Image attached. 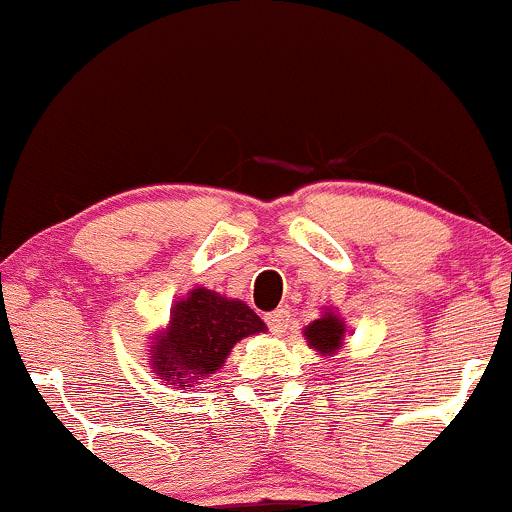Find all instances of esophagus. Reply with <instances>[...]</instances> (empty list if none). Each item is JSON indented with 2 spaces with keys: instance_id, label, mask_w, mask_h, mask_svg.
<instances>
[{
  "instance_id": "34e87169",
  "label": "esophagus",
  "mask_w": 512,
  "mask_h": 512,
  "mask_svg": "<svg viewBox=\"0 0 512 512\" xmlns=\"http://www.w3.org/2000/svg\"><path fill=\"white\" fill-rule=\"evenodd\" d=\"M288 322H290V315L285 307H278V310L268 312L266 315V324L271 327L273 334H283L285 329H288Z\"/></svg>"
}]
</instances>
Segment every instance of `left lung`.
Masks as SVG:
<instances>
[{
    "label": "left lung",
    "instance_id": "8db88e82",
    "mask_svg": "<svg viewBox=\"0 0 512 512\" xmlns=\"http://www.w3.org/2000/svg\"><path fill=\"white\" fill-rule=\"evenodd\" d=\"M302 334H305L307 346H310L312 351H317L324 359H332L337 351L344 349V317L339 315L337 310H332V307H322L320 320L307 324V327L302 329Z\"/></svg>",
    "mask_w": 512,
    "mask_h": 512
}]
</instances>
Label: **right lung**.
<instances>
[{
  "label": "right lung",
  "mask_w": 512,
  "mask_h": 512,
  "mask_svg": "<svg viewBox=\"0 0 512 512\" xmlns=\"http://www.w3.org/2000/svg\"><path fill=\"white\" fill-rule=\"evenodd\" d=\"M266 332L246 302L192 288L170 307V320L148 342V361L163 383L195 388L217 373L241 339Z\"/></svg>",
  "instance_id": "1"
}]
</instances>
